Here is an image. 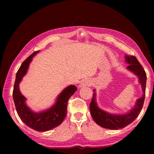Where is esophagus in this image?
Wrapping results in <instances>:
<instances>
[{
    "label": "esophagus",
    "mask_w": 154,
    "mask_h": 154,
    "mask_svg": "<svg viewBox=\"0 0 154 154\" xmlns=\"http://www.w3.org/2000/svg\"><path fill=\"white\" fill-rule=\"evenodd\" d=\"M91 85V83H90V82H89V81H84V82L81 85H80V87H82V86H85V85Z\"/></svg>",
    "instance_id": "esophagus-1"
}]
</instances>
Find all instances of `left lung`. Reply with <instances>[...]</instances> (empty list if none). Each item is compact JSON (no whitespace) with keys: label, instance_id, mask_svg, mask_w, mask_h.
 <instances>
[{"label":"left lung","instance_id":"1","mask_svg":"<svg viewBox=\"0 0 154 154\" xmlns=\"http://www.w3.org/2000/svg\"><path fill=\"white\" fill-rule=\"evenodd\" d=\"M126 61L128 63H129L127 68L138 76L140 83L142 84L143 94L140 99H138L135 108L132 109L129 113L124 114V115H114V114L104 112L97 106L95 98L96 94L94 93L92 100L90 103L91 114L94 122L104 128L118 130L132 123L138 116L142 110L143 103H144L147 79L146 71L135 56L126 55ZM93 92H94V90Z\"/></svg>","mask_w":154,"mask_h":154}]
</instances>
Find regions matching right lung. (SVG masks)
<instances>
[{
  "label": "right lung",
  "mask_w": 154,
  "mask_h": 154,
  "mask_svg": "<svg viewBox=\"0 0 154 154\" xmlns=\"http://www.w3.org/2000/svg\"><path fill=\"white\" fill-rule=\"evenodd\" d=\"M39 51H35L23 61L16 75L12 96L16 112L23 122L31 128L38 132H45L54 128L63 122L67 114V102L69 98L77 91V87L70 85L65 89L59 95L57 100L51 109L40 113H34L26 105V98L19 90V83L26 73L32 58Z\"/></svg>",
  "instance_id": "add662e5"
}]
</instances>
